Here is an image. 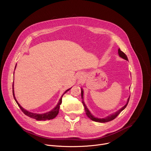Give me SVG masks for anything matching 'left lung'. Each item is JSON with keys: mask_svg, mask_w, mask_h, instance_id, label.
<instances>
[{"mask_svg": "<svg viewBox=\"0 0 151 151\" xmlns=\"http://www.w3.org/2000/svg\"><path fill=\"white\" fill-rule=\"evenodd\" d=\"M118 53H119V56H120V57H122V58H123V59H125V60L128 61V57H127V56L126 55V54H125L124 52H123L122 50H120V49H118ZM81 98H82V99H83V90H82V89H81ZM129 98H130V96H129V98H128V102H127V104H126L124 106H123L121 109H120L119 110L117 111V112H116V113L112 114L111 115H109V116H108V117H106V118H104V119H98V118H95L94 116H93L90 114V111H88V108H87V107H86V105H85V104H84L83 100L82 101V103H83V105H84V109H85L86 114H87V116H88V117H89L91 120H93V121H95V122H100V123H105V122H109V121H111V120H114V119L123 110V109H124L126 108V106H127V105H128V102H129Z\"/></svg>", "mask_w": 151, "mask_h": 151, "instance_id": "8db88e82", "label": "left lung"}]
</instances>
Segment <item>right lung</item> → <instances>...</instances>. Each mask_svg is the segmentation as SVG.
<instances>
[{"label":"right lung","mask_w":151,"mask_h":151,"mask_svg":"<svg viewBox=\"0 0 151 151\" xmlns=\"http://www.w3.org/2000/svg\"><path fill=\"white\" fill-rule=\"evenodd\" d=\"M70 89H68L67 90H66L64 94L62 95V96L61 98V99H60V101L58 103V105H57V106L53 108L52 110L51 111H49L48 113H45V114H35V113H31V112H29L28 111L25 110V109L24 108H23L18 103V102L17 101L16 98H15V96H14V87H13V84H12V93H13V96H14V98L16 103L17 104L18 106H19V108L21 109V110L22 111V112L25 114L27 116H28L31 118H32V119H35L37 120H50V119H52L53 118L55 117L57 114H58L59 113V109H60V105H61V102H62V98L63 96V95L67 92L68 91V90H69Z\"/></svg>","instance_id":"right-lung-1"}]
</instances>
